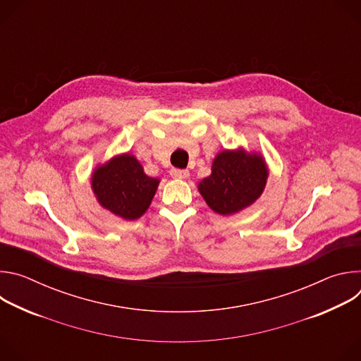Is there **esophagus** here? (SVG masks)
Wrapping results in <instances>:
<instances>
[{
  "instance_id": "34e87169",
  "label": "esophagus",
  "mask_w": 361,
  "mask_h": 361,
  "mask_svg": "<svg viewBox=\"0 0 361 361\" xmlns=\"http://www.w3.org/2000/svg\"><path fill=\"white\" fill-rule=\"evenodd\" d=\"M170 174H171L173 178H177V180H185V178H188V176H190L188 170H180V169H173V170L170 171Z\"/></svg>"
}]
</instances>
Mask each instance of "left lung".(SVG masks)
Instances as JSON below:
<instances>
[{
  "mask_svg": "<svg viewBox=\"0 0 361 361\" xmlns=\"http://www.w3.org/2000/svg\"><path fill=\"white\" fill-rule=\"evenodd\" d=\"M269 167L259 152L244 148L220 151L212 174L198 183V191L209 207L220 216H231L259 198L267 184Z\"/></svg>",
  "mask_w": 361,
  "mask_h": 361,
  "instance_id": "obj_1",
  "label": "left lung"
}]
</instances>
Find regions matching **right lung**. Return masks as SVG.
<instances>
[{"label":"right lung","instance_id":"right-lung-1","mask_svg":"<svg viewBox=\"0 0 361 361\" xmlns=\"http://www.w3.org/2000/svg\"><path fill=\"white\" fill-rule=\"evenodd\" d=\"M159 184L160 180L148 177L130 152L98 164L91 174V188L101 207L130 221L148 210Z\"/></svg>","mask_w":361,"mask_h":361}]
</instances>
